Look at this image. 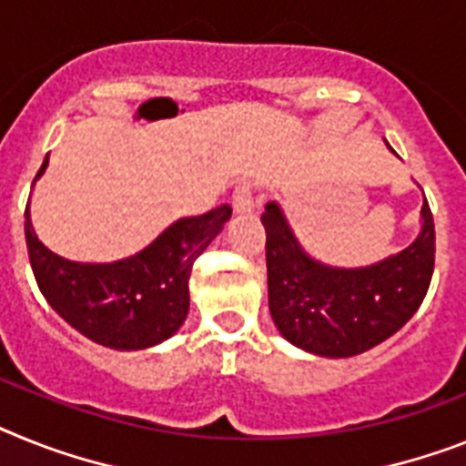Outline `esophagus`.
<instances>
[{
  "instance_id": "obj_1",
  "label": "esophagus",
  "mask_w": 466,
  "mask_h": 466,
  "mask_svg": "<svg viewBox=\"0 0 466 466\" xmlns=\"http://www.w3.org/2000/svg\"><path fill=\"white\" fill-rule=\"evenodd\" d=\"M256 201H253V185L251 182H241L232 194V208L237 213H251Z\"/></svg>"
}]
</instances>
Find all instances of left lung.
<instances>
[{"mask_svg":"<svg viewBox=\"0 0 466 466\" xmlns=\"http://www.w3.org/2000/svg\"><path fill=\"white\" fill-rule=\"evenodd\" d=\"M269 312L293 346L324 358H350L396 334L421 306L433 275L436 229L424 198L412 244L370 268L315 263L300 248L277 203L263 213Z\"/></svg>","mask_w":466,"mask_h":466,"instance_id":"obj_1","label":"left lung"}]
</instances>
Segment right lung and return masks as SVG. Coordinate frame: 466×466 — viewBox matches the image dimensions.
<instances>
[{"label":"right lung","instance_id":"1","mask_svg":"<svg viewBox=\"0 0 466 466\" xmlns=\"http://www.w3.org/2000/svg\"><path fill=\"white\" fill-rule=\"evenodd\" d=\"M42 163L40 177L45 173ZM35 177V179H37ZM232 208L182 218L142 253L118 263H73L37 239L25 210L27 256L46 303L80 334L116 350L166 341L189 312L194 260L222 232Z\"/></svg>","mask_w":466,"mask_h":466}]
</instances>
